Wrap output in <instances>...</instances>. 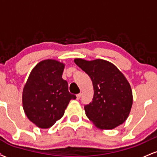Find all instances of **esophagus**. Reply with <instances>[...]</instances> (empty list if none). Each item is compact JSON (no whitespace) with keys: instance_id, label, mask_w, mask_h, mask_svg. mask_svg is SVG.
I'll return each instance as SVG.
<instances>
[{"instance_id":"34e87169","label":"esophagus","mask_w":157,"mask_h":157,"mask_svg":"<svg viewBox=\"0 0 157 157\" xmlns=\"http://www.w3.org/2000/svg\"><path fill=\"white\" fill-rule=\"evenodd\" d=\"M80 97H81V94H77V96H76V98H77V100H80Z\"/></svg>"}]
</instances>
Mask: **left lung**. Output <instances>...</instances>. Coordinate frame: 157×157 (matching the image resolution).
Segmentation results:
<instances>
[{
  "label": "left lung",
  "instance_id": "obj_1",
  "mask_svg": "<svg viewBox=\"0 0 157 157\" xmlns=\"http://www.w3.org/2000/svg\"><path fill=\"white\" fill-rule=\"evenodd\" d=\"M74 61L92 81L93 100L84 107L90 121L101 130H111L123 123L133 104L132 90L123 74L102 59L75 58Z\"/></svg>",
  "mask_w": 157,
  "mask_h": 157
}]
</instances>
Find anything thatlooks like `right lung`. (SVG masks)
<instances>
[{
	"instance_id": "1",
	"label": "right lung",
	"mask_w": 157,
	"mask_h": 157,
	"mask_svg": "<svg viewBox=\"0 0 157 157\" xmlns=\"http://www.w3.org/2000/svg\"><path fill=\"white\" fill-rule=\"evenodd\" d=\"M64 63L54 59L39 62L32 68L22 94L26 117L40 128H49L62 118L65 110L75 95L68 91L62 78Z\"/></svg>"
}]
</instances>
